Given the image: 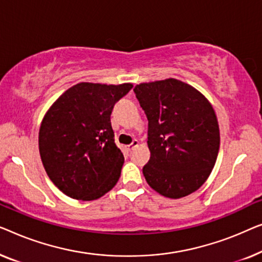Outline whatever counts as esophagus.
<instances>
[{"instance_id": "obj_1", "label": "esophagus", "mask_w": 262, "mask_h": 262, "mask_svg": "<svg viewBox=\"0 0 262 262\" xmlns=\"http://www.w3.org/2000/svg\"><path fill=\"white\" fill-rule=\"evenodd\" d=\"M138 145H139V141H138V140H133V142L130 143V145H128V146H127V149H128V150H133V149H134L135 147L138 146Z\"/></svg>"}]
</instances>
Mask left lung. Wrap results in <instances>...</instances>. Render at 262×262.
I'll use <instances>...</instances> for the list:
<instances>
[{"instance_id":"left-lung-1","label":"left lung","mask_w":262,"mask_h":262,"mask_svg":"<svg viewBox=\"0 0 262 262\" xmlns=\"http://www.w3.org/2000/svg\"><path fill=\"white\" fill-rule=\"evenodd\" d=\"M148 120L150 159L146 182L168 198H182L205 183L220 149V129L211 104L200 91L178 79L134 88Z\"/></svg>"}]
</instances>
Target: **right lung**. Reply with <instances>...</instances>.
I'll use <instances>...</instances> for the list:
<instances>
[{
  "mask_svg": "<svg viewBox=\"0 0 262 262\" xmlns=\"http://www.w3.org/2000/svg\"><path fill=\"white\" fill-rule=\"evenodd\" d=\"M132 84L78 83L43 117L39 150L47 176L66 196L102 197L116 185L124 157L115 143L110 115Z\"/></svg>",
  "mask_w": 262,
  "mask_h": 262,
  "instance_id": "1",
  "label": "right lung"
}]
</instances>
